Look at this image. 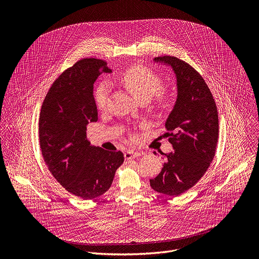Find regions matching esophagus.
I'll return each instance as SVG.
<instances>
[{
	"label": "esophagus",
	"mask_w": 259,
	"mask_h": 259,
	"mask_svg": "<svg viewBox=\"0 0 259 259\" xmlns=\"http://www.w3.org/2000/svg\"><path fill=\"white\" fill-rule=\"evenodd\" d=\"M141 156V153L140 152H135L133 150H128L127 152H125L124 154V157L126 160H130V159H134V158H137Z\"/></svg>",
	"instance_id": "34e87169"
}]
</instances>
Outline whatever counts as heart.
I'll return each mask as SVG.
<instances>
[{"label": "heart", "mask_w": 259, "mask_h": 259, "mask_svg": "<svg viewBox=\"0 0 259 259\" xmlns=\"http://www.w3.org/2000/svg\"><path fill=\"white\" fill-rule=\"evenodd\" d=\"M122 82L129 89L131 94L138 100H149L155 93L156 99L160 104L167 100L166 94L161 91L162 80L152 70L142 66H132L126 69L121 77ZM109 92V85L107 82H101L94 93L95 104L99 109H103L106 105Z\"/></svg>", "instance_id": "heart-1"}]
</instances>
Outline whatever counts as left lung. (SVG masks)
Here are the masks:
<instances>
[{
    "mask_svg": "<svg viewBox=\"0 0 259 259\" xmlns=\"http://www.w3.org/2000/svg\"><path fill=\"white\" fill-rule=\"evenodd\" d=\"M154 61L172 67L177 98L165 124L173 151L163 154V168L150 183L156 192L176 197L193 188L209 168L218 140V113L210 89L193 66L168 55Z\"/></svg>",
    "mask_w": 259,
    "mask_h": 259,
    "instance_id": "8db88e82",
    "label": "left lung"
}]
</instances>
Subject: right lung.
Wrapping results in <instances>:
<instances>
[{
  "mask_svg": "<svg viewBox=\"0 0 259 259\" xmlns=\"http://www.w3.org/2000/svg\"><path fill=\"white\" fill-rule=\"evenodd\" d=\"M104 60L84 58L65 69L49 89L39 120L40 147L54 178L70 194L91 200L112 186L122 152L92 146L87 125L96 122L93 84L110 72Z\"/></svg>",
  "mask_w": 259,
  "mask_h": 259,
  "instance_id": "obj_1",
  "label": "right lung"
}]
</instances>
